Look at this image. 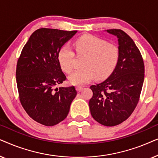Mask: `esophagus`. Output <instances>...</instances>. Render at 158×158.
<instances>
[{
    "mask_svg": "<svg viewBox=\"0 0 158 158\" xmlns=\"http://www.w3.org/2000/svg\"><path fill=\"white\" fill-rule=\"evenodd\" d=\"M83 88L81 87V86H77V87H76V90H77V91L78 92V93L81 92L82 90H83Z\"/></svg>",
    "mask_w": 158,
    "mask_h": 158,
    "instance_id": "1",
    "label": "esophagus"
}]
</instances>
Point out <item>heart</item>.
I'll use <instances>...</instances> for the list:
<instances>
[{
    "instance_id": "1",
    "label": "heart",
    "mask_w": 158,
    "mask_h": 158,
    "mask_svg": "<svg viewBox=\"0 0 158 158\" xmlns=\"http://www.w3.org/2000/svg\"><path fill=\"white\" fill-rule=\"evenodd\" d=\"M74 47L78 56L85 57L82 69L76 70L68 77L70 84L85 85L95 77L98 80L106 78L117 64L119 51L115 45L109 44L96 36L85 34L77 39ZM75 54L72 47L64 44L58 52V60L62 70L70 73L74 68Z\"/></svg>"
}]
</instances>
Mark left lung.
Listing matches in <instances>:
<instances>
[{
	"label": "left lung",
	"mask_w": 158,
	"mask_h": 158,
	"mask_svg": "<svg viewBox=\"0 0 158 158\" xmlns=\"http://www.w3.org/2000/svg\"><path fill=\"white\" fill-rule=\"evenodd\" d=\"M106 31L117 38L119 57L110 76L90 87L93 97L89 108L96 122L114 127L127 119L137 106L144 82V65L139 49L128 34L121 29Z\"/></svg>",
	"instance_id": "left-lung-1"
}]
</instances>
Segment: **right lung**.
<instances>
[{
  "instance_id": "right-lung-1",
  "label": "right lung",
  "mask_w": 158,
  "mask_h": 158,
  "mask_svg": "<svg viewBox=\"0 0 158 158\" xmlns=\"http://www.w3.org/2000/svg\"><path fill=\"white\" fill-rule=\"evenodd\" d=\"M77 31L42 28L31 34L16 66V83L21 105L30 117L54 126L67 117L77 95L74 86L56 88L66 80L58 52Z\"/></svg>"
}]
</instances>
